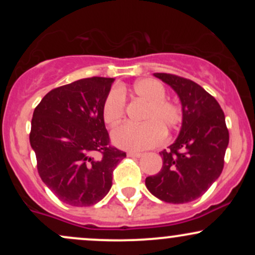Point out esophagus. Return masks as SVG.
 I'll use <instances>...</instances> for the list:
<instances>
[{"label": "esophagus", "instance_id": "34e87169", "mask_svg": "<svg viewBox=\"0 0 255 255\" xmlns=\"http://www.w3.org/2000/svg\"><path fill=\"white\" fill-rule=\"evenodd\" d=\"M127 156L128 157H133V158H140L142 156V153H140V152H128Z\"/></svg>", "mask_w": 255, "mask_h": 255}]
</instances>
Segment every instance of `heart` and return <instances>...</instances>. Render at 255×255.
Wrapping results in <instances>:
<instances>
[{
	"label": "heart",
	"mask_w": 255,
	"mask_h": 255,
	"mask_svg": "<svg viewBox=\"0 0 255 255\" xmlns=\"http://www.w3.org/2000/svg\"><path fill=\"white\" fill-rule=\"evenodd\" d=\"M131 93L146 103L141 115L142 124H125L111 131L114 144L126 150H144L162 141L163 130H175L182 122V110L177 104L166 101V91L154 79H140L131 87ZM126 89L111 90L105 98L102 116L104 122L115 126L125 115Z\"/></svg>",
	"instance_id": "b5f03b06"
}]
</instances>
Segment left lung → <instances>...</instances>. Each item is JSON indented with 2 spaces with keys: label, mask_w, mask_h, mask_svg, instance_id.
<instances>
[{
  "label": "left lung",
  "mask_w": 255,
  "mask_h": 255,
  "mask_svg": "<svg viewBox=\"0 0 255 255\" xmlns=\"http://www.w3.org/2000/svg\"><path fill=\"white\" fill-rule=\"evenodd\" d=\"M170 85L182 103V128L169 150L159 152L163 165L145 184L154 197L165 203L195 200L222 174L229 144V130L221 105L200 85L166 73H154Z\"/></svg>",
  "instance_id": "obj_1"
}]
</instances>
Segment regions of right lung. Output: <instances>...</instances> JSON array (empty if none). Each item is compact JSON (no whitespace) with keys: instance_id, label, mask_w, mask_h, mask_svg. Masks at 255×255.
<instances>
[{"instance_id":"1","label":"right lung","mask_w":255,"mask_h":255,"mask_svg":"<svg viewBox=\"0 0 255 255\" xmlns=\"http://www.w3.org/2000/svg\"><path fill=\"white\" fill-rule=\"evenodd\" d=\"M115 79L92 77L56 87L33 111L30 144L40 178L64 204L91 206L113 184L126 152L111 146L102 108Z\"/></svg>"}]
</instances>
